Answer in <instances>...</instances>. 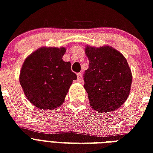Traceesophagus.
I'll return each instance as SVG.
<instances>
[{
	"label": "esophagus",
	"instance_id": "obj_1",
	"mask_svg": "<svg viewBox=\"0 0 153 153\" xmlns=\"http://www.w3.org/2000/svg\"><path fill=\"white\" fill-rule=\"evenodd\" d=\"M82 73H78L77 74V80H78V82H82Z\"/></svg>",
	"mask_w": 153,
	"mask_h": 153
}]
</instances>
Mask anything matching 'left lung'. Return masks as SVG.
Wrapping results in <instances>:
<instances>
[{"label": "left lung", "mask_w": 153, "mask_h": 153, "mask_svg": "<svg viewBox=\"0 0 153 153\" xmlns=\"http://www.w3.org/2000/svg\"><path fill=\"white\" fill-rule=\"evenodd\" d=\"M89 68L84 74V88L91 108L109 113L118 109L129 95L132 72L121 53L110 46H86Z\"/></svg>", "instance_id": "8db88e82"}]
</instances>
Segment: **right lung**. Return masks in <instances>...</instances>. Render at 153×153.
<instances>
[{
    "instance_id": "add662e5",
    "label": "right lung",
    "mask_w": 153,
    "mask_h": 153,
    "mask_svg": "<svg viewBox=\"0 0 153 153\" xmlns=\"http://www.w3.org/2000/svg\"><path fill=\"white\" fill-rule=\"evenodd\" d=\"M65 48L43 47L26 58L20 82L27 100L42 109H54L62 104L77 75L71 62H64Z\"/></svg>"
}]
</instances>
